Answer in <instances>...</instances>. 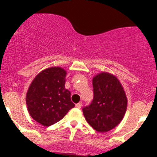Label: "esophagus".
Wrapping results in <instances>:
<instances>
[{
  "instance_id": "obj_1",
  "label": "esophagus",
  "mask_w": 157,
  "mask_h": 157,
  "mask_svg": "<svg viewBox=\"0 0 157 157\" xmlns=\"http://www.w3.org/2000/svg\"><path fill=\"white\" fill-rule=\"evenodd\" d=\"M82 102H79V103L76 104L75 107H76V108H78V109H80V108L82 107Z\"/></svg>"
}]
</instances>
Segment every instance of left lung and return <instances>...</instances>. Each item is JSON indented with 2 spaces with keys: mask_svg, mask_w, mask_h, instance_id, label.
Returning <instances> with one entry per match:
<instances>
[{
  "mask_svg": "<svg viewBox=\"0 0 157 157\" xmlns=\"http://www.w3.org/2000/svg\"><path fill=\"white\" fill-rule=\"evenodd\" d=\"M94 98L83 107L86 120L94 130L106 132L123 120L127 110V97L120 81L114 75L103 72L93 78Z\"/></svg>",
  "mask_w": 157,
  "mask_h": 157,
  "instance_id": "8db88e82",
  "label": "left lung"
}]
</instances>
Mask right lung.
Masks as SVG:
<instances>
[{
  "instance_id": "add662e5",
  "label": "right lung",
  "mask_w": 157,
  "mask_h": 157,
  "mask_svg": "<svg viewBox=\"0 0 157 157\" xmlns=\"http://www.w3.org/2000/svg\"><path fill=\"white\" fill-rule=\"evenodd\" d=\"M67 72L53 67L42 71L30 84L27 93V109L37 123L49 127L64 117L75 107L71 92L65 89Z\"/></svg>"
}]
</instances>
